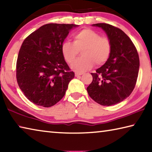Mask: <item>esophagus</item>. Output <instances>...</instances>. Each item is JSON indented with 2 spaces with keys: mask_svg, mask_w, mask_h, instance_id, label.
I'll list each match as a JSON object with an SVG mask.
<instances>
[{
  "mask_svg": "<svg viewBox=\"0 0 152 152\" xmlns=\"http://www.w3.org/2000/svg\"><path fill=\"white\" fill-rule=\"evenodd\" d=\"M82 74V73H81V72H75V76H81Z\"/></svg>",
  "mask_w": 152,
  "mask_h": 152,
  "instance_id": "34e87169",
  "label": "esophagus"
}]
</instances>
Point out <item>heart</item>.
Wrapping results in <instances>:
<instances>
[{"label":"heart","mask_w":152,"mask_h":152,"mask_svg":"<svg viewBox=\"0 0 152 152\" xmlns=\"http://www.w3.org/2000/svg\"><path fill=\"white\" fill-rule=\"evenodd\" d=\"M80 58L72 64L73 70L84 72L94 65L104 64L109 58L112 50V45L109 38L101 37V35L90 29L80 31L74 35V42L66 40L61 45V52L65 60L72 63L82 50Z\"/></svg>","instance_id":"heart-1"}]
</instances>
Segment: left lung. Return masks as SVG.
<instances>
[{"label": "left lung", "instance_id": "1", "mask_svg": "<svg viewBox=\"0 0 152 152\" xmlns=\"http://www.w3.org/2000/svg\"><path fill=\"white\" fill-rule=\"evenodd\" d=\"M92 26L101 28L110 39L111 53L96 73H91L92 82L87 87L89 96L103 106L119 103L129 96L137 82L140 58L130 38L117 27L107 23Z\"/></svg>", "mask_w": 152, "mask_h": 152}]
</instances>
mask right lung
<instances>
[{"instance_id":"add662e5","label":"right lung","mask_w":152,"mask_h":152,"mask_svg":"<svg viewBox=\"0 0 152 152\" xmlns=\"http://www.w3.org/2000/svg\"><path fill=\"white\" fill-rule=\"evenodd\" d=\"M74 24L43 25L24 40L17 61V80L28 100L50 107L66 94L74 78L61 52V45Z\"/></svg>"}]
</instances>
